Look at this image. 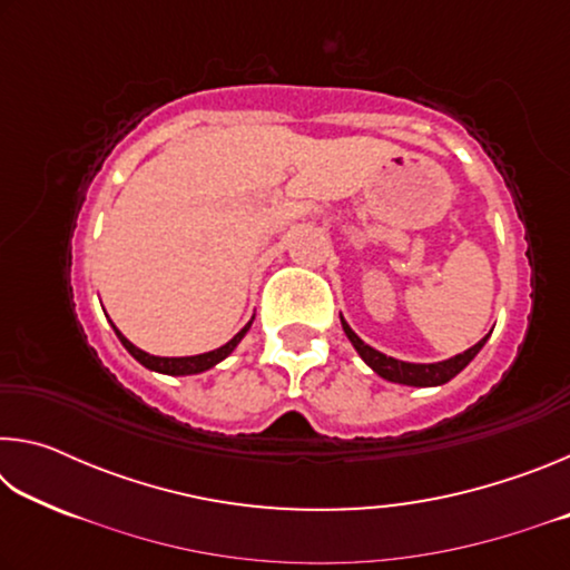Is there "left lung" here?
<instances>
[{
    "instance_id": "left-lung-1",
    "label": "left lung",
    "mask_w": 570,
    "mask_h": 570,
    "mask_svg": "<svg viewBox=\"0 0 570 570\" xmlns=\"http://www.w3.org/2000/svg\"><path fill=\"white\" fill-rule=\"evenodd\" d=\"M340 320H342V330L346 334V340L352 342V346L356 350V354L362 356L364 364L372 366V372H377L382 380L394 382V384H407V387H440V384L450 382L452 377H458V374L465 370L472 360H475L478 352L488 342V336H482V340L478 344H472L470 350L450 356V360H442V362H432V364L402 362V360H394V356L382 354L380 350H374V346L362 342L360 336L354 334L352 326L344 322L342 314H340Z\"/></svg>"
}]
</instances>
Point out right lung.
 <instances>
[{
	"mask_svg": "<svg viewBox=\"0 0 570 570\" xmlns=\"http://www.w3.org/2000/svg\"><path fill=\"white\" fill-rule=\"evenodd\" d=\"M112 324V322H110ZM250 324H254V320H250L244 330H240L234 340L230 342H226L224 346H218V350H214V352H204V354H193V356H156V354H148V352H142L140 346H135L128 336H125L118 326L112 324V330H115V334H118V340H120V344L125 346V350H128L135 360H138L142 366H146V370H150V372H160V374H170V377H186V374H200V372H206V370H210V366H216L218 362H224L226 356L236 350V346L240 344V340H244L246 336V332L250 330Z\"/></svg>",
	"mask_w": 570,
	"mask_h": 570,
	"instance_id": "1",
	"label": "right lung"
}]
</instances>
